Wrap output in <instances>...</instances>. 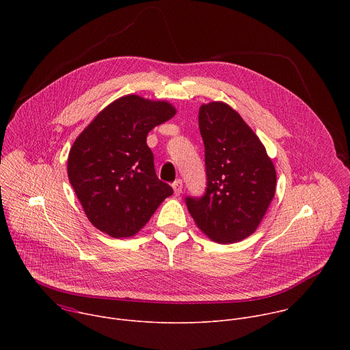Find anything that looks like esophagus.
I'll use <instances>...</instances> for the list:
<instances>
[{
	"label": "esophagus",
	"instance_id": "obj_1",
	"mask_svg": "<svg viewBox=\"0 0 350 350\" xmlns=\"http://www.w3.org/2000/svg\"><path fill=\"white\" fill-rule=\"evenodd\" d=\"M172 187H173V189H174V195L178 196V195L181 193V191H183V181H181V180H176V181L172 184Z\"/></svg>",
	"mask_w": 350,
	"mask_h": 350
}]
</instances>
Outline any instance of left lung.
<instances>
[{"mask_svg": "<svg viewBox=\"0 0 350 350\" xmlns=\"http://www.w3.org/2000/svg\"><path fill=\"white\" fill-rule=\"evenodd\" d=\"M198 120L208 183L204 196L185 198L188 212L211 239L242 241L256 231L273 201L275 167L259 137L230 105L204 104Z\"/></svg>", "mask_w": 350, "mask_h": 350, "instance_id": "8db88e82", "label": "left lung"}]
</instances>
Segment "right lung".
Listing matches in <instances>:
<instances>
[{
  "label": "right lung",
  "instance_id": "obj_1",
  "mask_svg": "<svg viewBox=\"0 0 350 350\" xmlns=\"http://www.w3.org/2000/svg\"><path fill=\"white\" fill-rule=\"evenodd\" d=\"M174 115L166 101L124 95L99 112L73 142L69 181L99 231L113 238L135 235L173 193L155 173L146 135Z\"/></svg>",
  "mask_w": 350,
  "mask_h": 350
}]
</instances>
